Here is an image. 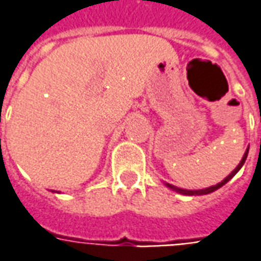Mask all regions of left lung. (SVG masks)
I'll return each mask as SVG.
<instances>
[{"instance_id": "1", "label": "left lung", "mask_w": 261, "mask_h": 261, "mask_svg": "<svg viewBox=\"0 0 261 261\" xmlns=\"http://www.w3.org/2000/svg\"><path fill=\"white\" fill-rule=\"evenodd\" d=\"M247 154H249V147H247V150H246V153H244V155H243L242 161L239 163V166L230 173V174L223 180V181H220L219 184H216V186H212V187H207V189H203V190H184V189H180V187H175V186H173V184H168V182H164L166 186H167L168 189H171L173 191H175V193H180V194H184V196H203V194H210V193H213V191L219 190L220 187H223L224 184L227 181H230L233 177H234L237 173H239V170L243 167V164H244V161H246V159H247Z\"/></svg>"}]
</instances>
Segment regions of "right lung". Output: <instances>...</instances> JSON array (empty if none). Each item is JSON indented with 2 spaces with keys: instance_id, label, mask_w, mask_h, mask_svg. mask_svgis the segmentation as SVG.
Returning a JSON list of instances; mask_svg holds the SVG:
<instances>
[{
  "instance_id": "obj_1",
  "label": "right lung",
  "mask_w": 261,
  "mask_h": 261,
  "mask_svg": "<svg viewBox=\"0 0 261 261\" xmlns=\"http://www.w3.org/2000/svg\"><path fill=\"white\" fill-rule=\"evenodd\" d=\"M54 193H56V191H54Z\"/></svg>"
}]
</instances>
